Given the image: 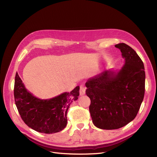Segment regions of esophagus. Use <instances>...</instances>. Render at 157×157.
Segmentation results:
<instances>
[{"label":"esophagus","mask_w":157,"mask_h":157,"mask_svg":"<svg viewBox=\"0 0 157 157\" xmlns=\"http://www.w3.org/2000/svg\"><path fill=\"white\" fill-rule=\"evenodd\" d=\"M85 90L86 88L85 87V86L83 85H82L80 86V90H79V94L81 96L84 95L85 94Z\"/></svg>","instance_id":"obj_1"}]
</instances>
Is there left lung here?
<instances>
[{"mask_svg":"<svg viewBox=\"0 0 157 157\" xmlns=\"http://www.w3.org/2000/svg\"><path fill=\"white\" fill-rule=\"evenodd\" d=\"M121 52L124 65L89 78L86 94L90 99L92 122L99 129L121 128L135 119L144 100L146 74L136 52L125 43L115 45Z\"/></svg>","mask_w":157,"mask_h":157,"instance_id":"left-lung-1","label":"left lung"}]
</instances>
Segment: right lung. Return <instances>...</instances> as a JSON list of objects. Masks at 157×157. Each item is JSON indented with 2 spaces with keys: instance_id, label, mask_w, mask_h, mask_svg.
<instances>
[{
  "instance_id": "1",
  "label": "right lung",
  "mask_w": 157,
  "mask_h": 157,
  "mask_svg": "<svg viewBox=\"0 0 157 157\" xmlns=\"http://www.w3.org/2000/svg\"><path fill=\"white\" fill-rule=\"evenodd\" d=\"M79 86L71 92H63L50 99H40L25 87L16 73L14 98L16 107L24 122L39 132L51 134L59 132L67 124V114L71 104L78 99Z\"/></svg>"
}]
</instances>
